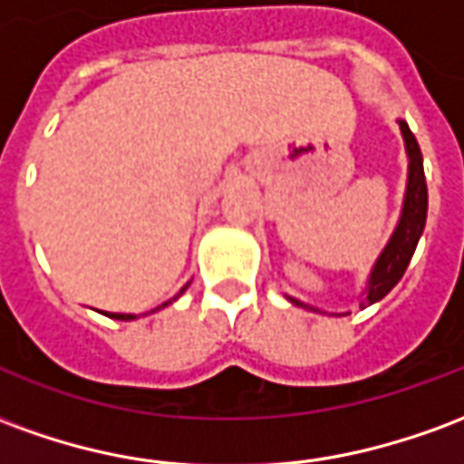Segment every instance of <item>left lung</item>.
I'll use <instances>...</instances> for the list:
<instances>
[{
  "mask_svg": "<svg viewBox=\"0 0 464 464\" xmlns=\"http://www.w3.org/2000/svg\"><path fill=\"white\" fill-rule=\"evenodd\" d=\"M400 133L405 141V153H408V183H405V198H402V211H400L398 226L385 243V248L380 251L378 261L372 266L368 276V285L360 295V308H368L372 303L382 301L410 266V258L418 248V241L425 231V218H428V183H425V171H422V153H420L418 139L410 131L408 121L398 119ZM293 305H301L305 311L321 313L315 305L291 298Z\"/></svg>",
  "mask_w": 464,
  "mask_h": 464,
  "instance_id": "1",
  "label": "left lung"
}]
</instances>
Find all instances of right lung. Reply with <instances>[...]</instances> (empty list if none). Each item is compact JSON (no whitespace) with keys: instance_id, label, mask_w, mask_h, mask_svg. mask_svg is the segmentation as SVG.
<instances>
[{"instance_id":"1","label":"right lung","mask_w":464,"mask_h":464,"mask_svg":"<svg viewBox=\"0 0 464 464\" xmlns=\"http://www.w3.org/2000/svg\"><path fill=\"white\" fill-rule=\"evenodd\" d=\"M186 288H188V283H186V285H183L181 293L186 291ZM181 293H179V295H181ZM179 295H173L171 301H166V303H163V305H159V308H156V311H161V308H166V305H169V303L176 301V298H179ZM156 311H151V313H156ZM106 315H109V318H114V321H136V315H133V313H106Z\"/></svg>"}]
</instances>
